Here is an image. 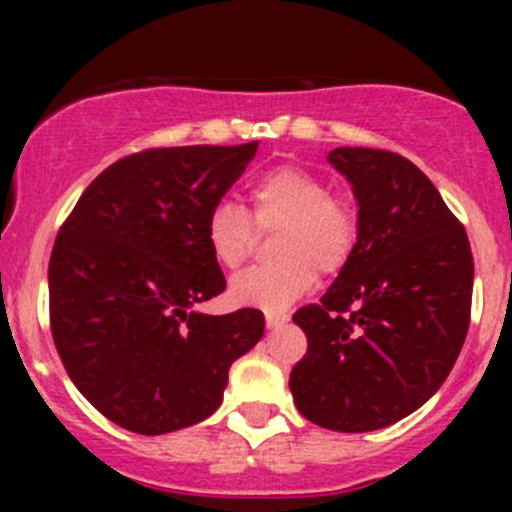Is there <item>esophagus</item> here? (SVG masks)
I'll return each mask as SVG.
<instances>
[{
    "mask_svg": "<svg viewBox=\"0 0 512 512\" xmlns=\"http://www.w3.org/2000/svg\"><path fill=\"white\" fill-rule=\"evenodd\" d=\"M287 319H289V317H287L285 312H267V314H265V324H267V327H270V329L282 327V324H285Z\"/></svg>",
    "mask_w": 512,
    "mask_h": 512,
    "instance_id": "34e87169",
    "label": "esophagus"
}]
</instances>
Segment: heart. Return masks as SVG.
<instances>
[{"label":"heart","mask_w":512,"mask_h":512,"mask_svg":"<svg viewBox=\"0 0 512 512\" xmlns=\"http://www.w3.org/2000/svg\"><path fill=\"white\" fill-rule=\"evenodd\" d=\"M250 215L232 200L210 205L203 235L210 255L225 270L247 262L260 232H275L277 260L252 267L232 280L230 297L242 307L285 309L322 275H337L359 245V215L347 200L334 198L319 175L297 165H280L252 180Z\"/></svg>","instance_id":"heart-1"}]
</instances>
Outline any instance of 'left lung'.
Returning <instances> with one entry per match:
<instances>
[{
  "mask_svg": "<svg viewBox=\"0 0 512 512\" xmlns=\"http://www.w3.org/2000/svg\"><path fill=\"white\" fill-rule=\"evenodd\" d=\"M359 200V245L319 302L294 312L307 354L289 374L299 414L342 433L391 426L446 381L471 324L466 227L411 160L334 148Z\"/></svg>",
  "mask_w": 512,
  "mask_h": 512,
  "instance_id": "1",
  "label": "left lung"
}]
</instances>
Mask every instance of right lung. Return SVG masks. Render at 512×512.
Returning a JSON list of instances; mask_svg holds the SVG:
<instances>
[{
  "mask_svg": "<svg viewBox=\"0 0 512 512\" xmlns=\"http://www.w3.org/2000/svg\"><path fill=\"white\" fill-rule=\"evenodd\" d=\"M257 151L148 148L108 165L59 227L49 324L76 389L143 436L203 421L223 404L232 361L265 332L260 309L200 314L225 292L203 220Z\"/></svg>",
  "mask_w": 512,
  "mask_h": 512,
  "instance_id": "obj_1",
  "label": "right lung"
}]
</instances>
